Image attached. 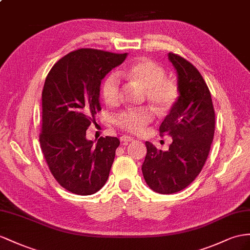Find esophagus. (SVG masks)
<instances>
[{
	"instance_id": "1",
	"label": "esophagus",
	"mask_w": 250,
	"mask_h": 250,
	"mask_svg": "<svg viewBox=\"0 0 250 250\" xmlns=\"http://www.w3.org/2000/svg\"><path fill=\"white\" fill-rule=\"evenodd\" d=\"M120 140H121V143H129V142H133V137H131V136H127V135H124V136H121L120 137Z\"/></svg>"
}]
</instances>
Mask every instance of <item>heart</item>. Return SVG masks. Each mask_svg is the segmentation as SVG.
Instances as JSON below:
<instances>
[{
	"label": "heart",
	"mask_w": 250,
	"mask_h": 250,
	"mask_svg": "<svg viewBox=\"0 0 250 250\" xmlns=\"http://www.w3.org/2000/svg\"><path fill=\"white\" fill-rule=\"evenodd\" d=\"M124 75L142 87L146 98L159 113L169 111L178 96L174 82L165 79V70L149 59H140L127 67ZM102 96L108 104H116L120 99V80L116 74H111L102 84ZM153 119L148 107L129 108L120 113L116 124L132 133H142Z\"/></svg>",
	"instance_id": "b5f03b06"
}]
</instances>
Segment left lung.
Segmentation results:
<instances>
[{"instance_id": "1", "label": "left lung", "mask_w": 250, "mask_h": 250, "mask_svg": "<svg viewBox=\"0 0 250 250\" xmlns=\"http://www.w3.org/2000/svg\"><path fill=\"white\" fill-rule=\"evenodd\" d=\"M177 75L178 96L159 126L172 137L169 150L146 142L142 166L146 185L157 193L172 194L188 187L200 174L214 135L215 115L211 94L200 72L181 56L169 53Z\"/></svg>"}]
</instances>
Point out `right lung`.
Masks as SVG:
<instances>
[{
  "instance_id": "right-lung-1",
  "label": "right lung",
  "mask_w": 250,
  "mask_h": 250,
  "mask_svg": "<svg viewBox=\"0 0 250 250\" xmlns=\"http://www.w3.org/2000/svg\"><path fill=\"white\" fill-rule=\"evenodd\" d=\"M127 54L81 48L64 56L48 73L42 92L41 149L63 188L91 195L106 183L120 144L117 137L86 138L100 107V85Z\"/></svg>"
}]
</instances>
